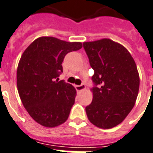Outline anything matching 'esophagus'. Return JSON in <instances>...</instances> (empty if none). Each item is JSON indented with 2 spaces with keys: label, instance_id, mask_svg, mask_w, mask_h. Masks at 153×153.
<instances>
[{
  "label": "esophagus",
  "instance_id": "1",
  "mask_svg": "<svg viewBox=\"0 0 153 153\" xmlns=\"http://www.w3.org/2000/svg\"><path fill=\"white\" fill-rule=\"evenodd\" d=\"M85 84H82V85H76V90L77 91H83V90H85Z\"/></svg>",
  "mask_w": 153,
  "mask_h": 153
}]
</instances>
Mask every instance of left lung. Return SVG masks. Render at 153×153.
I'll list each match as a JSON object with an SVG mask.
<instances>
[{
  "instance_id": "8db88e82",
  "label": "left lung",
  "mask_w": 153,
  "mask_h": 153,
  "mask_svg": "<svg viewBox=\"0 0 153 153\" xmlns=\"http://www.w3.org/2000/svg\"><path fill=\"white\" fill-rule=\"evenodd\" d=\"M95 73L93 100L85 107L90 122L107 129L117 126L134 108L139 90V75L129 52L109 39L83 43Z\"/></svg>"
}]
</instances>
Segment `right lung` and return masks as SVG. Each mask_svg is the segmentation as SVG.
<instances>
[{
  "instance_id": "add662e5",
  "label": "right lung",
  "mask_w": 153,
  "mask_h": 153,
  "mask_svg": "<svg viewBox=\"0 0 153 153\" xmlns=\"http://www.w3.org/2000/svg\"><path fill=\"white\" fill-rule=\"evenodd\" d=\"M82 48L80 42L40 37L23 53L17 68L18 92L27 112L41 125L53 128L68 120L76 91L58 76L65 56Z\"/></svg>"
}]
</instances>
